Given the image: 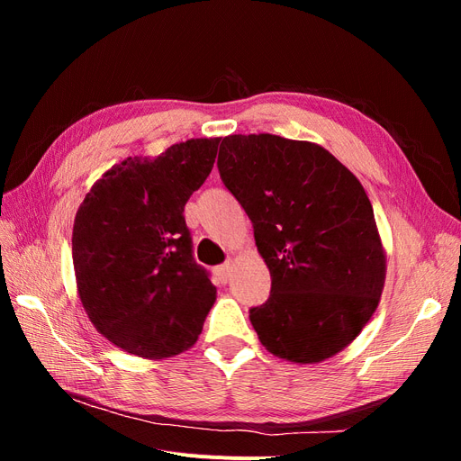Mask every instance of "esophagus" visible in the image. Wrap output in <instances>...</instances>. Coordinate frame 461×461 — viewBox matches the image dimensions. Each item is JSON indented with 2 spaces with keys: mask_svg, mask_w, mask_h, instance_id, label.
I'll list each match as a JSON object with an SVG mask.
<instances>
[{
  "mask_svg": "<svg viewBox=\"0 0 461 461\" xmlns=\"http://www.w3.org/2000/svg\"><path fill=\"white\" fill-rule=\"evenodd\" d=\"M215 275H217V278H219L221 283H227L229 278H230V275H232V263L227 261V263L219 265V267H215Z\"/></svg>",
  "mask_w": 461,
  "mask_h": 461,
  "instance_id": "34e87169",
  "label": "esophagus"
}]
</instances>
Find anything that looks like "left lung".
Instances as JSON below:
<instances>
[{"instance_id": "left-lung-1", "label": "left lung", "mask_w": 461, "mask_h": 461, "mask_svg": "<svg viewBox=\"0 0 461 461\" xmlns=\"http://www.w3.org/2000/svg\"><path fill=\"white\" fill-rule=\"evenodd\" d=\"M217 167L271 273L267 302L249 310L261 344L296 364L340 352L371 319L384 285L364 186L325 148L275 134L222 138Z\"/></svg>"}]
</instances>
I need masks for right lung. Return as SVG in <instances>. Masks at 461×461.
I'll return each instance as SVG.
<instances>
[{"label": "right lung", "instance_id": "1", "mask_svg": "<svg viewBox=\"0 0 461 461\" xmlns=\"http://www.w3.org/2000/svg\"><path fill=\"white\" fill-rule=\"evenodd\" d=\"M221 138L129 158L82 202L73 263L82 305L104 337L140 357H169L198 340L217 288L194 259L185 205L213 169Z\"/></svg>", "mask_w": 461, "mask_h": 461}]
</instances>
